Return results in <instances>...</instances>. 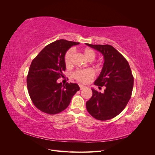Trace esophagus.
Listing matches in <instances>:
<instances>
[{
	"instance_id": "34e87169",
	"label": "esophagus",
	"mask_w": 155,
	"mask_h": 155,
	"mask_svg": "<svg viewBox=\"0 0 155 155\" xmlns=\"http://www.w3.org/2000/svg\"><path fill=\"white\" fill-rule=\"evenodd\" d=\"M79 88H80L81 90H82V89H84V88H85V87L84 86V85H79Z\"/></svg>"
}]
</instances>
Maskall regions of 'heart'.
Masks as SVG:
<instances>
[{
	"mask_svg": "<svg viewBox=\"0 0 155 155\" xmlns=\"http://www.w3.org/2000/svg\"><path fill=\"white\" fill-rule=\"evenodd\" d=\"M83 54L89 61H92L96 58L95 51L91 48H85L83 51ZM74 50L72 49L68 50L64 55V61L67 67H70L73 63ZM94 76V72L91 69L78 70L73 74V77L79 82L83 83H87L90 82Z\"/></svg>",
	"mask_w": 155,
	"mask_h": 155,
	"instance_id": "1",
	"label": "heart"
}]
</instances>
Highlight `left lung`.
Returning <instances> with one entry per match:
<instances>
[{
	"label": "left lung",
	"instance_id": "obj_1",
	"mask_svg": "<svg viewBox=\"0 0 155 155\" xmlns=\"http://www.w3.org/2000/svg\"><path fill=\"white\" fill-rule=\"evenodd\" d=\"M86 45L104 55V67L94 85L105 87L104 93L92 88V96L86 103L87 110L96 120H110L118 115L128 104L134 85L132 72L127 61L112 46Z\"/></svg>",
	"mask_w": 155,
	"mask_h": 155
}]
</instances>
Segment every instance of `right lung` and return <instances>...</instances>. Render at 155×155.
Instances as JSON below:
<instances>
[{
    "instance_id": "add662e5",
    "label": "right lung",
    "mask_w": 155,
    "mask_h": 155,
    "mask_svg": "<svg viewBox=\"0 0 155 155\" xmlns=\"http://www.w3.org/2000/svg\"><path fill=\"white\" fill-rule=\"evenodd\" d=\"M79 43L61 39L42 50L33 59L27 76V88L34 105L41 111L55 114L66 109L80 88L77 83H58L66 70L67 51Z\"/></svg>"
}]
</instances>
